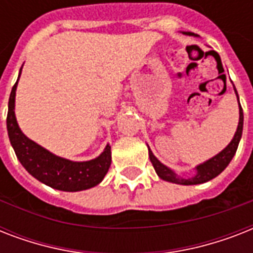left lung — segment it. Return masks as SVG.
Listing matches in <instances>:
<instances>
[{
	"mask_svg": "<svg viewBox=\"0 0 253 253\" xmlns=\"http://www.w3.org/2000/svg\"><path fill=\"white\" fill-rule=\"evenodd\" d=\"M188 35H194L192 33H186ZM236 93V89H235ZM238 95V93H236ZM238 101H239V97H238ZM239 125H238V128H236V132L234 135V139L231 140V143L228 144L226 148H224L222 152L214 156L212 159L205 162L204 164L197 167V174L192 178H181L176 174V173L170 170L169 168H167L166 166H163L162 163L159 162L158 159L155 158L152 151L148 148V154H150V160L154 166L155 170L158 173V176L163 180L169 181V182H174V184H181V185H197L202 184V182H206V181H210L211 178L216 177L219 173H222L224 170V168L230 164V162L234 158L236 150H238V146H239L240 138H242V132H243V109L240 106L239 103Z\"/></svg>",
	"mask_w": 253,
	"mask_h": 253,
	"instance_id": "8db88e82",
	"label": "left lung"
}]
</instances>
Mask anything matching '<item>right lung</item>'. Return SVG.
<instances>
[{"instance_id": "add662e5", "label": "right lung", "mask_w": 253, "mask_h": 253, "mask_svg": "<svg viewBox=\"0 0 253 253\" xmlns=\"http://www.w3.org/2000/svg\"><path fill=\"white\" fill-rule=\"evenodd\" d=\"M17 83L14 84L10 93L6 126L10 143L22 166L37 180L57 190L79 192L98 185L110 168V146H106L105 151L94 160L79 163L59 158L33 140H30L18 127L14 114Z\"/></svg>"}]
</instances>
